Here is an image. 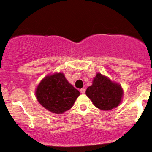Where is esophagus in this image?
Here are the masks:
<instances>
[{"instance_id":"esophagus-1","label":"esophagus","mask_w":152,"mask_h":152,"mask_svg":"<svg viewBox=\"0 0 152 152\" xmlns=\"http://www.w3.org/2000/svg\"><path fill=\"white\" fill-rule=\"evenodd\" d=\"M80 91H81V94H85V92H86V89H85V88H81V89L80 90Z\"/></svg>"}]
</instances>
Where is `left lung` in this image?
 Wrapping results in <instances>:
<instances>
[{
	"label": "left lung",
	"mask_w": 152,
	"mask_h": 152,
	"mask_svg": "<svg viewBox=\"0 0 152 152\" xmlns=\"http://www.w3.org/2000/svg\"><path fill=\"white\" fill-rule=\"evenodd\" d=\"M86 94L96 107L109 111L119 105L123 96V89L121 85L98 73L91 86L86 89Z\"/></svg>",
	"instance_id": "8db88e82"
}]
</instances>
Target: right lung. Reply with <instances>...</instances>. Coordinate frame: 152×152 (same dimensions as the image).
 Segmentation results:
<instances>
[{"instance_id":"add662e5","label":"right lung","mask_w":152,"mask_h":152,"mask_svg":"<svg viewBox=\"0 0 152 152\" xmlns=\"http://www.w3.org/2000/svg\"><path fill=\"white\" fill-rule=\"evenodd\" d=\"M79 95L80 92L69 83L63 73L46 76L36 89L38 102L48 111L57 114L70 109Z\"/></svg>"}]
</instances>
